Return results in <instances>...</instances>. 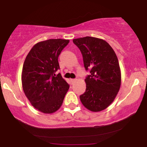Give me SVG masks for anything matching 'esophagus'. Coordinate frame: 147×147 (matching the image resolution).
<instances>
[{
  "label": "esophagus",
  "instance_id": "1",
  "mask_svg": "<svg viewBox=\"0 0 147 147\" xmlns=\"http://www.w3.org/2000/svg\"><path fill=\"white\" fill-rule=\"evenodd\" d=\"M70 81H71V82H72V83H74L75 82V81H76V79H71Z\"/></svg>",
  "mask_w": 147,
  "mask_h": 147
}]
</instances>
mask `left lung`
I'll return each mask as SVG.
<instances>
[{
    "label": "left lung",
    "instance_id": "1",
    "mask_svg": "<svg viewBox=\"0 0 147 147\" xmlns=\"http://www.w3.org/2000/svg\"><path fill=\"white\" fill-rule=\"evenodd\" d=\"M82 55L84 66L90 70L86 91L80 96L81 102L92 112H100L109 107L121 85V72L117 57L105 40L93 37L73 39Z\"/></svg>",
    "mask_w": 147,
    "mask_h": 147
}]
</instances>
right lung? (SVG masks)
<instances>
[{
  "label": "right lung",
  "mask_w": 147,
  "mask_h": 147,
  "mask_svg": "<svg viewBox=\"0 0 147 147\" xmlns=\"http://www.w3.org/2000/svg\"><path fill=\"white\" fill-rule=\"evenodd\" d=\"M69 40L50 39L35 44L28 54L22 71L23 91L40 112L51 114L60 109L69 85L55 72L58 57Z\"/></svg>",
  "instance_id": "1"
}]
</instances>
